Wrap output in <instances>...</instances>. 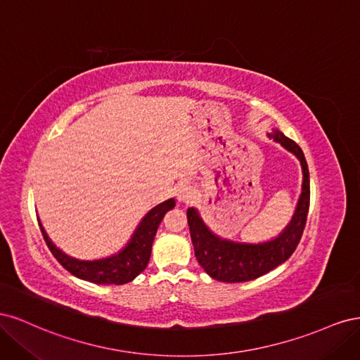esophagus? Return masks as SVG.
<instances>
[{"label":"esophagus","mask_w":360,"mask_h":360,"mask_svg":"<svg viewBox=\"0 0 360 360\" xmlns=\"http://www.w3.org/2000/svg\"><path fill=\"white\" fill-rule=\"evenodd\" d=\"M176 195L180 202H191L195 198V191L192 186H189V184H180Z\"/></svg>","instance_id":"esophagus-1"}]
</instances>
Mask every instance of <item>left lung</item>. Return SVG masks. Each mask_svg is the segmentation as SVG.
Listing matches in <instances>:
<instances>
[{"label": "left lung", "instance_id": "8db88e82", "mask_svg": "<svg viewBox=\"0 0 360 360\" xmlns=\"http://www.w3.org/2000/svg\"><path fill=\"white\" fill-rule=\"evenodd\" d=\"M270 136L281 143L291 153L296 155L303 169L300 200L296 213H294L292 219L284 230V233L274 238V240L259 245H246L234 243L231 240H222V238L216 237L204 225L198 212L193 207L188 209V224L195 257H197L201 267L216 281L246 282L263 276L267 271L285 263L292 255L294 250H296L302 238L304 225H307L308 219L311 197L308 163L307 159H304L302 148L292 139L287 138L279 130H276Z\"/></svg>", "mask_w": 360, "mask_h": 360}]
</instances>
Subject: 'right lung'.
Returning <instances> with one entry per match:
<instances>
[{
    "instance_id": "right-lung-1",
    "label": "right lung",
    "mask_w": 360,
    "mask_h": 360,
    "mask_svg": "<svg viewBox=\"0 0 360 360\" xmlns=\"http://www.w3.org/2000/svg\"><path fill=\"white\" fill-rule=\"evenodd\" d=\"M174 205H176V201L168 200L156 205L155 209H151L146 214L144 219L141 221L135 234L132 236V240L127 243L122 252L103 259H75L66 254H63L60 249L53 246L41 225L40 230L52 255L72 275L84 281H90L93 284L122 285L134 281L147 267L151 255V245H153L158 226L163 214L171 210Z\"/></svg>"
}]
</instances>
